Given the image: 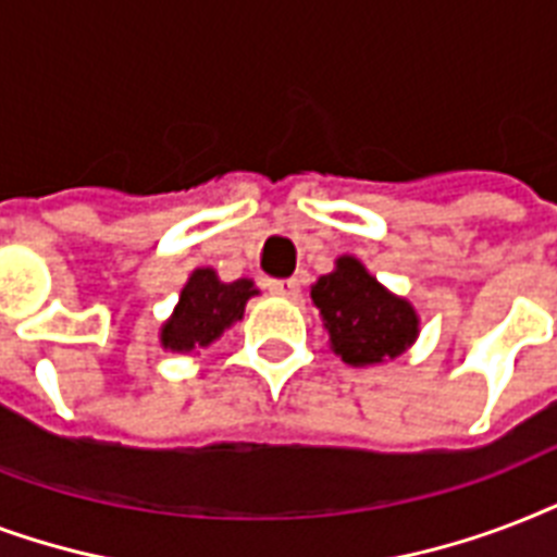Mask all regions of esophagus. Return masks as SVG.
I'll return each mask as SVG.
<instances>
[{
	"instance_id": "1",
	"label": "esophagus",
	"mask_w": 557,
	"mask_h": 557,
	"mask_svg": "<svg viewBox=\"0 0 557 557\" xmlns=\"http://www.w3.org/2000/svg\"><path fill=\"white\" fill-rule=\"evenodd\" d=\"M267 287H270V293H275V296H284V299H299L301 296L299 278H278V282H270Z\"/></svg>"
}]
</instances>
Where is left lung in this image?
Returning a JSON list of instances; mask_svg holds the SVG:
<instances>
[{"instance_id": "obj_1", "label": "left lung", "mask_w": 557, "mask_h": 557, "mask_svg": "<svg viewBox=\"0 0 557 557\" xmlns=\"http://www.w3.org/2000/svg\"><path fill=\"white\" fill-rule=\"evenodd\" d=\"M327 346L348 366H381L416 346L421 317L398 293L383 287L360 258L339 256L334 270L310 284Z\"/></svg>"}]
</instances>
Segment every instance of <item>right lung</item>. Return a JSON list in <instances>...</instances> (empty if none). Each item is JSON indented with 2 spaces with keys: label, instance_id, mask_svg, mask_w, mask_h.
Wrapping results in <instances>:
<instances>
[{
  "label": "right lung",
  "instance_id": "obj_1",
  "mask_svg": "<svg viewBox=\"0 0 557 557\" xmlns=\"http://www.w3.org/2000/svg\"><path fill=\"white\" fill-rule=\"evenodd\" d=\"M258 293L252 278L220 282L211 267H197L180 290L174 313L159 327V346L176 355H200L244 319L247 301Z\"/></svg>",
  "mask_w": 557,
  "mask_h": 557
}]
</instances>
